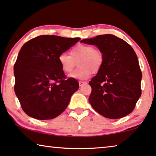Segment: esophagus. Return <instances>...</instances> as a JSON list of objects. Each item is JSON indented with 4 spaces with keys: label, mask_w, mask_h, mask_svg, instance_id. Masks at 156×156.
Instances as JSON below:
<instances>
[{
    "label": "esophagus",
    "mask_w": 156,
    "mask_h": 156,
    "mask_svg": "<svg viewBox=\"0 0 156 156\" xmlns=\"http://www.w3.org/2000/svg\"><path fill=\"white\" fill-rule=\"evenodd\" d=\"M87 83L86 82V81H79V85H80V86H83L84 85H86Z\"/></svg>",
    "instance_id": "esophagus-1"
}]
</instances>
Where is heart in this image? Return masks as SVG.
Listing matches in <instances>:
<instances>
[{
	"label": "heart",
	"mask_w": 156,
	"mask_h": 156,
	"mask_svg": "<svg viewBox=\"0 0 156 156\" xmlns=\"http://www.w3.org/2000/svg\"><path fill=\"white\" fill-rule=\"evenodd\" d=\"M70 55L62 53L58 57V62L65 73L73 70L78 62V69L70 74L72 78L85 80L101 70L104 62V54L99 49L91 45L79 44L70 50Z\"/></svg>",
	"instance_id": "heart-1"
}]
</instances>
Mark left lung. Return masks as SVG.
<instances>
[{"label":"left lung","instance_id":"left-lung-1","mask_svg":"<svg viewBox=\"0 0 156 156\" xmlns=\"http://www.w3.org/2000/svg\"><path fill=\"white\" fill-rule=\"evenodd\" d=\"M81 42L97 45L104 57L101 70L89 82L92 87L89 102L92 108L110 119L129 114L141 94L142 73L133 48L111 34L99 35Z\"/></svg>","mask_w":156,"mask_h":156}]
</instances>
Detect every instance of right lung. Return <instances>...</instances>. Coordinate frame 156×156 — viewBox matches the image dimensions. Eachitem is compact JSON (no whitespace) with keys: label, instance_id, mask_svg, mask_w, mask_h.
<instances>
[{"label":"right lung","instance_id":"1","mask_svg":"<svg viewBox=\"0 0 156 156\" xmlns=\"http://www.w3.org/2000/svg\"><path fill=\"white\" fill-rule=\"evenodd\" d=\"M80 38L42 35L27 41L14 66L15 94L25 113L38 120L52 119L69 105L79 83L67 78L58 57Z\"/></svg>","mask_w":156,"mask_h":156}]
</instances>
